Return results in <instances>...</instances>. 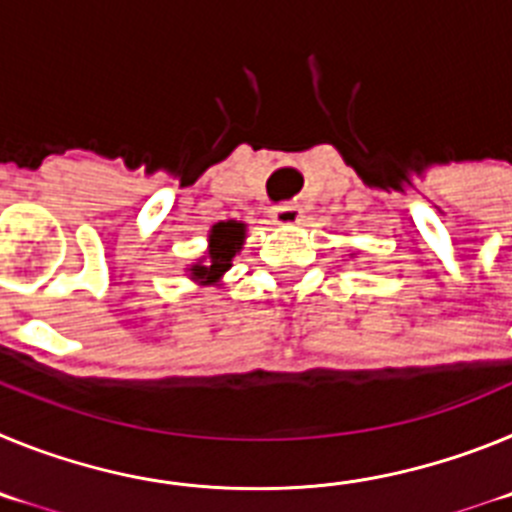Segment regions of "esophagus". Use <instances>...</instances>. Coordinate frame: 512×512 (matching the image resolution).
<instances>
[{"mask_svg": "<svg viewBox=\"0 0 512 512\" xmlns=\"http://www.w3.org/2000/svg\"><path fill=\"white\" fill-rule=\"evenodd\" d=\"M271 217L277 225H300L305 215H302V207L297 202H282V205L274 207Z\"/></svg>", "mask_w": 512, "mask_h": 512, "instance_id": "1", "label": "esophagus"}]
</instances>
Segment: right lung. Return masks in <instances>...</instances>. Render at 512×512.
Wrapping results in <instances>:
<instances>
[{
    "label": "right lung",
    "instance_id": "1",
    "mask_svg": "<svg viewBox=\"0 0 512 512\" xmlns=\"http://www.w3.org/2000/svg\"><path fill=\"white\" fill-rule=\"evenodd\" d=\"M246 238V225L238 220H228V223H217L210 230V248H207V261H197L189 269V277L200 284H217L223 279L225 271L230 269V261L243 246Z\"/></svg>",
    "mask_w": 512,
    "mask_h": 512
}]
</instances>
